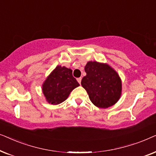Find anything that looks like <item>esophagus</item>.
<instances>
[{
    "instance_id": "1",
    "label": "esophagus",
    "mask_w": 156,
    "mask_h": 156,
    "mask_svg": "<svg viewBox=\"0 0 156 156\" xmlns=\"http://www.w3.org/2000/svg\"><path fill=\"white\" fill-rule=\"evenodd\" d=\"M77 82H79V84H81V81H82V77H80V78H77Z\"/></svg>"
}]
</instances>
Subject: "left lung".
Wrapping results in <instances>:
<instances>
[{
	"label": "left lung",
	"mask_w": 156,
	"mask_h": 156,
	"mask_svg": "<svg viewBox=\"0 0 156 156\" xmlns=\"http://www.w3.org/2000/svg\"><path fill=\"white\" fill-rule=\"evenodd\" d=\"M84 71L87 75L81 84L94 105L106 108L116 104L122 92V82L116 70L107 63L89 61Z\"/></svg>",
	"instance_id": "obj_1"
}]
</instances>
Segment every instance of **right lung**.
I'll use <instances>...</instances> for the list:
<instances>
[{"label": "right lung", "mask_w": 156, "mask_h": 156, "mask_svg": "<svg viewBox=\"0 0 156 156\" xmlns=\"http://www.w3.org/2000/svg\"><path fill=\"white\" fill-rule=\"evenodd\" d=\"M80 86L72 76V70L65 66H57L42 85V93L49 104L57 105L65 101L71 91Z\"/></svg>", "instance_id": "add662e5"}]
</instances>
